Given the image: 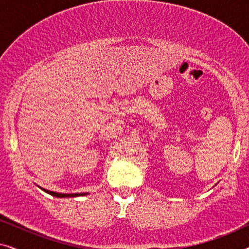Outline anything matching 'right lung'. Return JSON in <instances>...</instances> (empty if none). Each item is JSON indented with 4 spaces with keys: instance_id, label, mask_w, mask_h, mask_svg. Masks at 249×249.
<instances>
[{
    "instance_id": "obj_1",
    "label": "right lung",
    "mask_w": 249,
    "mask_h": 249,
    "mask_svg": "<svg viewBox=\"0 0 249 249\" xmlns=\"http://www.w3.org/2000/svg\"><path fill=\"white\" fill-rule=\"evenodd\" d=\"M40 188V187H39ZM44 192L50 194V195L52 196H55V197H60V198H64V197H77V196H85V195H88V193H76V194H62V193H55V192H51V190H47V189H44V188H40Z\"/></svg>"
}]
</instances>
